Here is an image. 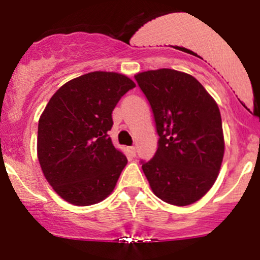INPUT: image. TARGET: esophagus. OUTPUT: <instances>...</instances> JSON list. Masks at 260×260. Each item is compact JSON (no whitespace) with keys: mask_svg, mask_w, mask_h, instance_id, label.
<instances>
[{"mask_svg":"<svg viewBox=\"0 0 260 260\" xmlns=\"http://www.w3.org/2000/svg\"><path fill=\"white\" fill-rule=\"evenodd\" d=\"M128 153H129L131 156H136V147L132 145V147H128Z\"/></svg>","mask_w":260,"mask_h":260,"instance_id":"34e87169","label":"esophagus"}]
</instances>
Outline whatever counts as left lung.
I'll list each match as a JSON object with an SVG mask.
<instances>
[{"label":"left lung","instance_id":"8db88e82","mask_svg":"<svg viewBox=\"0 0 260 260\" xmlns=\"http://www.w3.org/2000/svg\"><path fill=\"white\" fill-rule=\"evenodd\" d=\"M153 111L157 150L140 161L154 194L184 207L202 198L223 157L221 115L204 86L189 74L162 68L134 76Z\"/></svg>","mask_w":260,"mask_h":260}]
</instances>
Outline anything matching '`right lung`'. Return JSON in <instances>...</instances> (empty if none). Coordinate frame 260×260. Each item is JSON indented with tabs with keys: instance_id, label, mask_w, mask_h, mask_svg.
I'll return each mask as SVG.
<instances>
[{
	"instance_id": "add662e5",
	"label": "right lung",
	"mask_w": 260,
	"mask_h": 260,
	"mask_svg": "<svg viewBox=\"0 0 260 260\" xmlns=\"http://www.w3.org/2000/svg\"><path fill=\"white\" fill-rule=\"evenodd\" d=\"M136 84L123 74L91 72L53 94L38 126V157L55 192L74 205L96 204L116 186L127 157L113 147L112 111Z\"/></svg>"
}]
</instances>
